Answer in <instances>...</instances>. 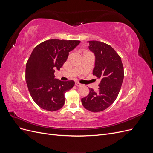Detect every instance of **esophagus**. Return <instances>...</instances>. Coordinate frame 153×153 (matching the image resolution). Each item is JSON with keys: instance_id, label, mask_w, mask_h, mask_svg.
<instances>
[{"instance_id": "1", "label": "esophagus", "mask_w": 153, "mask_h": 153, "mask_svg": "<svg viewBox=\"0 0 153 153\" xmlns=\"http://www.w3.org/2000/svg\"><path fill=\"white\" fill-rule=\"evenodd\" d=\"M75 85L76 87H80V86H82V84H79V83H75Z\"/></svg>"}]
</instances>
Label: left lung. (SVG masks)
Segmentation results:
<instances>
[{
  "label": "left lung",
  "mask_w": 153,
  "mask_h": 153,
  "mask_svg": "<svg viewBox=\"0 0 153 153\" xmlns=\"http://www.w3.org/2000/svg\"><path fill=\"white\" fill-rule=\"evenodd\" d=\"M89 49L95 56L93 75L100 79L99 89H89V94L82 98V104L92 112L103 111L117 98L124 79L121 58L111 46L98 41H89Z\"/></svg>",
  "instance_id": "1"
}]
</instances>
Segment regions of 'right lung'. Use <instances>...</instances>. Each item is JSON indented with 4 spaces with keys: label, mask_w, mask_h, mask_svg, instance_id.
<instances>
[{
    "label": "right lung",
    "mask_w": 153,
    "mask_h": 153,
    "mask_svg": "<svg viewBox=\"0 0 153 153\" xmlns=\"http://www.w3.org/2000/svg\"><path fill=\"white\" fill-rule=\"evenodd\" d=\"M80 43L52 39L43 41L32 50L26 64L25 80L32 98L41 108L53 112L64 105V94L74 86L75 82L55 78V70H60L69 52Z\"/></svg>",
    "instance_id": "1"
}]
</instances>
